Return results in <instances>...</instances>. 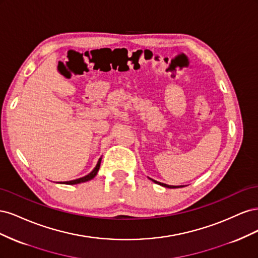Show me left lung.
I'll return each mask as SVG.
<instances>
[{
  "label": "left lung",
  "mask_w": 258,
  "mask_h": 258,
  "mask_svg": "<svg viewBox=\"0 0 258 258\" xmlns=\"http://www.w3.org/2000/svg\"><path fill=\"white\" fill-rule=\"evenodd\" d=\"M150 179H152V181H153L154 183H156V184H158V185H160V186L166 187V188H179V187H184V185H179V186H173V185H168V184H165V183L157 182V181H155V179H153V178H151V177H150Z\"/></svg>",
  "instance_id": "8db88e82"
}]
</instances>
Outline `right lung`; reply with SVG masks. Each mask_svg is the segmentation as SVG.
Segmentation results:
<instances>
[{
    "instance_id": "right-lung-1",
    "label": "right lung",
    "mask_w": 258,
    "mask_h": 258,
    "mask_svg": "<svg viewBox=\"0 0 258 258\" xmlns=\"http://www.w3.org/2000/svg\"><path fill=\"white\" fill-rule=\"evenodd\" d=\"M101 160H102V158H100L98 160V163L96 168L93 169L91 172L87 175H85L83 177H80V178H76V179H72V181H67V182H57V183H60V184H69V185H74V184H80V183H84V182H87V181H90V179H92L93 177H95L98 173V171L100 169V165H101Z\"/></svg>"
}]
</instances>
